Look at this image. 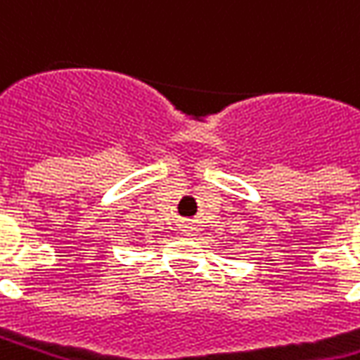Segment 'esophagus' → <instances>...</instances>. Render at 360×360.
Returning <instances> with one entry per match:
<instances>
[{
  "label": "esophagus",
  "mask_w": 360,
  "mask_h": 360,
  "mask_svg": "<svg viewBox=\"0 0 360 360\" xmlns=\"http://www.w3.org/2000/svg\"><path fill=\"white\" fill-rule=\"evenodd\" d=\"M185 232H191V231H185Z\"/></svg>",
  "instance_id": "obj_1"
}]
</instances>
